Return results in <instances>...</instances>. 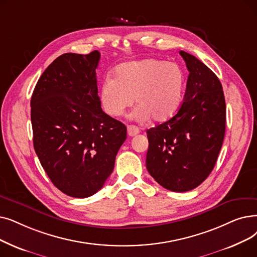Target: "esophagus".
<instances>
[{
    "label": "esophagus",
    "instance_id": "esophagus-1",
    "mask_svg": "<svg viewBox=\"0 0 257 257\" xmlns=\"http://www.w3.org/2000/svg\"><path fill=\"white\" fill-rule=\"evenodd\" d=\"M127 132H128L129 137H136L137 135H139V133H140V129L137 126L129 125L128 128H127Z\"/></svg>",
    "mask_w": 257,
    "mask_h": 257
}]
</instances>
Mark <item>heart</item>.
<instances>
[{"mask_svg": "<svg viewBox=\"0 0 257 257\" xmlns=\"http://www.w3.org/2000/svg\"><path fill=\"white\" fill-rule=\"evenodd\" d=\"M185 73L175 63L145 59L119 65L112 77L99 88V102L105 112L117 117L133 104V116L166 121L181 109L185 93Z\"/></svg>", "mask_w": 257, "mask_h": 257, "instance_id": "1", "label": "heart"}]
</instances>
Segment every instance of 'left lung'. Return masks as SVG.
<instances>
[{"label": "left lung", "mask_w": 257, "mask_h": 257, "mask_svg": "<svg viewBox=\"0 0 257 257\" xmlns=\"http://www.w3.org/2000/svg\"><path fill=\"white\" fill-rule=\"evenodd\" d=\"M189 71L178 112L147 130L146 167L164 188L190 191L213 170L226 129V103L218 77L194 55L180 51Z\"/></svg>", "instance_id": "1"}]
</instances>
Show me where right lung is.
<instances>
[{"label":"right lung","mask_w":257,"mask_h":257,"mask_svg":"<svg viewBox=\"0 0 257 257\" xmlns=\"http://www.w3.org/2000/svg\"><path fill=\"white\" fill-rule=\"evenodd\" d=\"M101 54L64 53L43 72L31 96L33 147L52 184L77 198L93 195L114 168L127 128L102 110Z\"/></svg>","instance_id":"1"}]
</instances>
